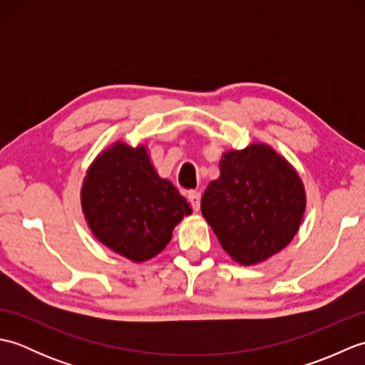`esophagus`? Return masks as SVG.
<instances>
[{
	"label": "esophagus",
	"mask_w": 365,
	"mask_h": 365,
	"mask_svg": "<svg viewBox=\"0 0 365 365\" xmlns=\"http://www.w3.org/2000/svg\"><path fill=\"white\" fill-rule=\"evenodd\" d=\"M188 200L191 202L192 208L197 212L200 208V191H190L188 192Z\"/></svg>",
	"instance_id": "esophagus-1"
}]
</instances>
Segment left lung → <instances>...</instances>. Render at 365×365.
<instances>
[{
	"label": "left lung",
	"mask_w": 365,
	"mask_h": 365,
	"mask_svg": "<svg viewBox=\"0 0 365 365\" xmlns=\"http://www.w3.org/2000/svg\"><path fill=\"white\" fill-rule=\"evenodd\" d=\"M200 212L232 260L251 267L281 252L297 235L306 190L281 153L252 143L222 153L220 177L207 187Z\"/></svg>",
	"instance_id": "left-lung-1"
}]
</instances>
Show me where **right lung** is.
Wrapping results in <instances>:
<instances>
[{
	"label": "right lung",
	"instance_id": "1",
	"mask_svg": "<svg viewBox=\"0 0 365 365\" xmlns=\"http://www.w3.org/2000/svg\"><path fill=\"white\" fill-rule=\"evenodd\" d=\"M80 199L92 235L135 263L158 255L192 212L174 185L158 175L147 147L120 139L91 163Z\"/></svg>",
	"mask_w": 365,
	"mask_h": 365
}]
</instances>
